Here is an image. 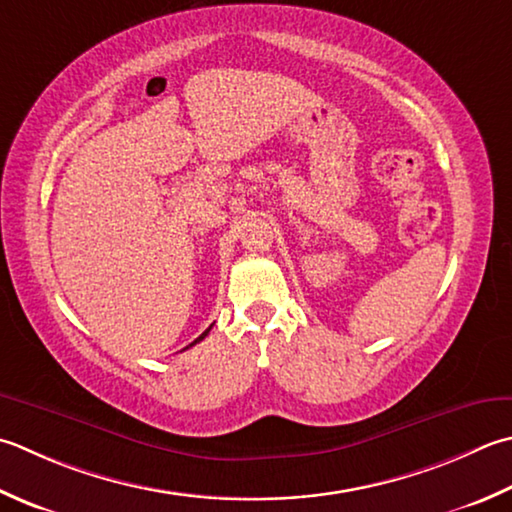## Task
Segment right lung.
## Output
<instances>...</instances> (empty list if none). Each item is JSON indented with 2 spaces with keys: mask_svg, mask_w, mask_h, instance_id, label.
Wrapping results in <instances>:
<instances>
[{
  "mask_svg": "<svg viewBox=\"0 0 512 512\" xmlns=\"http://www.w3.org/2000/svg\"><path fill=\"white\" fill-rule=\"evenodd\" d=\"M208 330H210V328H206V330H204V333H202V335H199V337H197V339H195V342H193V344H188V346H186V348H190V346H195V344H199V342H202V339H204V337H206V335H208Z\"/></svg>",
  "mask_w": 512,
  "mask_h": 512,
  "instance_id": "add662e5",
  "label": "right lung"
}]
</instances>
